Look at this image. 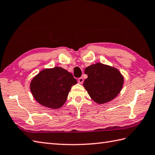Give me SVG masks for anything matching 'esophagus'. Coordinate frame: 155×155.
<instances>
[{
  "mask_svg": "<svg viewBox=\"0 0 155 155\" xmlns=\"http://www.w3.org/2000/svg\"><path fill=\"white\" fill-rule=\"evenodd\" d=\"M83 82H84V78H83L81 77V78H80L78 79V83L79 84H83Z\"/></svg>",
  "mask_w": 155,
  "mask_h": 155,
  "instance_id": "34e87169",
  "label": "esophagus"
}]
</instances>
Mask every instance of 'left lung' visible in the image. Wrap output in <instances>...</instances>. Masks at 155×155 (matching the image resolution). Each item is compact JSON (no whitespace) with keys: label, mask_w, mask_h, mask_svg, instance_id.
I'll return each instance as SVG.
<instances>
[{"label":"left lung","mask_w":155,"mask_h":155,"mask_svg":"<svg viewBox=\"0 0 155 155\" xmlns=\"http://www.w3.org/2000/svg\"><path fill=\"white\" fill-rule=\"evenodd\" d=\"M87 78L84 86L94 102L103 104L118 95L124 84V77L117 69L101 63L91 65L85 69Z\"/></svg>","instance_id":"obj_1"}]
</instances>
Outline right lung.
<instances>
[{
	"instance_id": "right-lung-1",
	"label": "right lung",
	"mask_w": 155,
	"mask_h": 155,
	"mask_svg": "<svg viewBox=\"0 0 155 155\" xmlns=\"http://www.w3.org/2000/svg\"><path fill=\"white\" fill-rule=\"evenodd\" d=\"M77 84L71 73L61 67L45 69L30 84L33 97L41 105L58 109L65 104L72 86Z\"/></svg>"
}]
</instances>
